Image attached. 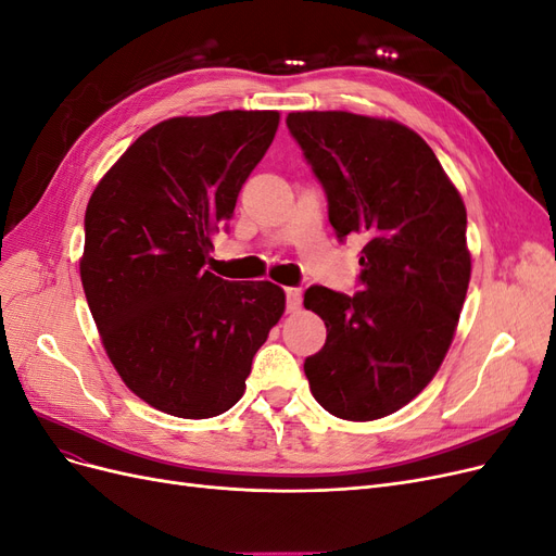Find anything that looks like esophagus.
Segmentation results:
<instances>
[{"label": "esophagus", "instance_id": "obj_1", "mask_svg": "<svg viewBox=\"0 0 556 556\" xmlns=\"http://www.w3.org/2000/svg\"><path fill=\"white\" fill-rule=\"evenodd\" d=\"M285 296H288V311L290 313L301 311V296H304V292H301L299 288H288V290H285Z\"/></svg>", "mask_w": 556, "mask_h": 556}]
</instances>
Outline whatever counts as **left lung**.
<instances>
[{
	"mask_svg": "<svg viewBox=\"0 0 556 556\" xmlns=\"http://www.w3.org/2000/svg\"><path fill=\"white\" fill-rule=\"evenodd\" d=\"M288 127L339 239L364 241L362 292L306 290L327 343L304 371L327 413L371 422L422 392L452 345L470 280L466 206L427 141L390 117L296 111Z\"/></svg>",
	"mask_w": 556,
	"mask_h": 556,
	"instance_id": "left-lung-1",
	"label": "left lung"
}]
</instances>
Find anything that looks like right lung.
Returning a JSON list of instances; mask_svg holds the SVG:
<instances>
[{"mask_svg": "<svg viewBox=\"0 0 556 556\" xmlns=\"http://www.w3.org/2000/svg\"><path fill=\"white\" fill-rule=\"evenodd\" d=\"M278 111L178 115L143 131L88 201L80 280L99 339L129 390L166 415H223L285 313L268 280L204 266Z\"/></svg>", "mask_w": 556, "mask_h": 556, "instance_id": "1", "label": "right lung"}]
</instances>
